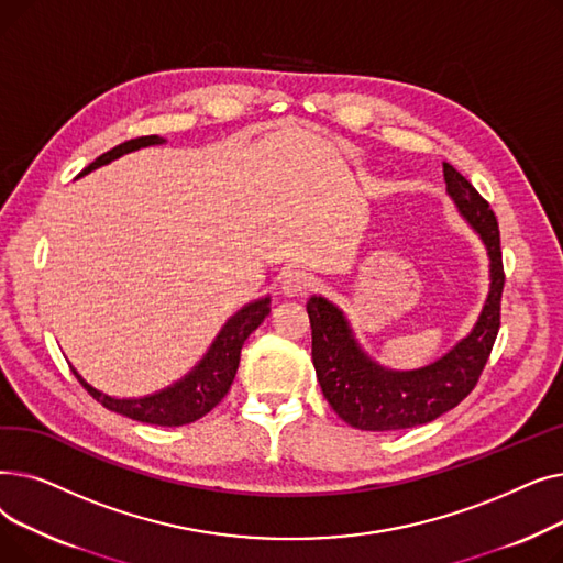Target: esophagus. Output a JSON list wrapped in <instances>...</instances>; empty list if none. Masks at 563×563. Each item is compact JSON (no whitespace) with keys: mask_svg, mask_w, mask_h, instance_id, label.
<instances>
[{"mask_svg":"<svg viewBox=\"0 0 563 563\" xmlns=\"http://www.w3.org/2000/svg\"><path fill=\"white\" fill-rule=\"evenodd\" d=\"M310 287H312V278L299 269L287 272L280 280V291L285 297H301V294H306Z\"/></svg>","mask_w":563,"mask_h":563,"instance_id":"obj_1","label":"esophagus"}]
</instances>
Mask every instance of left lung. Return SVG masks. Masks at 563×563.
<instances>
[{"mask_svg":"<svg viewBox=\"0 0 563 563\" xmlns=\"http://www.w3.org/2000/svg\"><path fill=\"white\" fill-rule=\"evenodd\" d=\"M442 173L456 212L477 232L488 255V294L475 327L465 338L424 367L390 369L367 356L346 314L333 301L308 299L317 380L331 408L353 429L397 431L440 418L477 386L497 338L505 287L497 219L479 191L454 166L442 164Z\"/></svg>","mask_w":563,"mask_h":563,"instance_id":"left-lung-1","label":"left lung"}]
</instances>
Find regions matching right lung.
<instances>
[{
	"instance_id": "1",
	"label": "right lung",
	"mask_w": 563,
	"mask_h": 563,
	"mask_svg": "<svg viewBox=\"0 0 563 563\" xmlns=\"http://www.w3.org/2000/svg\"><path fill=\"white\" fill-rule=\"evenodd\" d=\"M166 143L162 136H141L115 145L113 151L100 155L93 164H88L79 177L88 175L91 170L111 164L113 159L123 157L128 153L141 151L147 145H162ZM272 299L262 297L251 303H246L242 310H236L219 331L210 349L205 351V356L183 376L177 378L170 386L143 397H111L93 388L91 383H86L84 376L70 365L73 374L81 386L91 393L93 399H98L104 408L121 412V416L145 422V424H157V427H183L200 420L207 416L230 390L236 367H240V353L246 342V338L260 327L272 312Z\"/></svg>"
}]
</instances>
